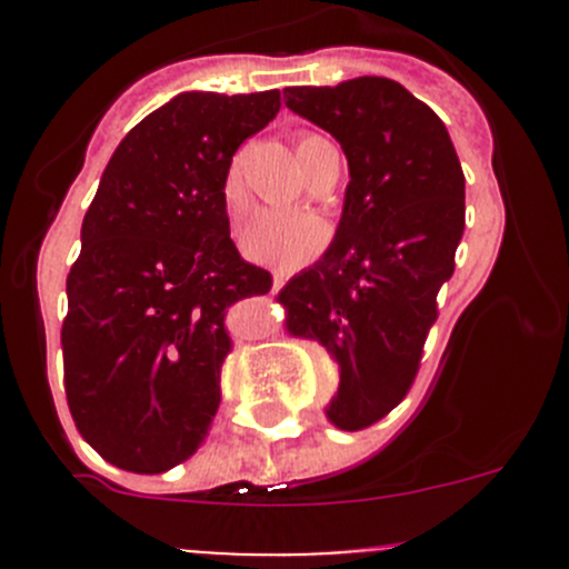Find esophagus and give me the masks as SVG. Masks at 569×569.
I'll list each match as a JSON object with an SVG mask.
<instances>
[{
    "instance_id": "34e87169",
    "label": "esophagus",
    "mask_w": 569,
    "mask_h": 569,
    "mask_svg": "<svg viewBox=\"0 0 569 569\" xmlns=\"http://www.w3.org/2000/svg\"><path fill=\"white\" fill-rule=\"evenodd\" d=\"M283 280H286L283 274H280V272H274V274H272V291H278L280 286H283Z\"/></svg>"
}]
</instances>
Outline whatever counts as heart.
<instances>
[{
  "mask_svg": "<svg viewBox=\"0 0 569 569\" xmlns=\"http://www.w3.org/2000/svg\"><path fill=\"white\" fill-rule=\"evenodd\" d=\"M330 146L317 134H300L297 140V159H300L302 173H311L313 162L325 148ZM222 209L228 220L237 222L248 209V189H244L242 159H233L222 176L220 187ZM327 242V226L311 211H258L250 217L248 226L239 231V250L244 258L256 263H267L274 269L302 267L311 261Z\"/></svg>",
  "mask_w": 569,
  "mask_h": 569,
  "instance_id": "b5f03b06",
  "label": "heart"
}]
</instances>
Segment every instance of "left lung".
<instances>
[{"mask_svg": "<svg viewBox=\"0 0 569 569\" xmlns=\"http://www.w3.org/2000/svg\"><path fill=\"white\" fill-rule=\"evenodd\" d=\"M286 107L330 131L349 162L330 248L280 289L286 330L341 371L327 421L358 432L405 399L455 274L465 176L443 120L386 77L289 88Z\"/></svg>", "mask_w": 569, "mask_h": 569, "instance_id": "left-lung-1", "label": "left lung"}]
</instances>
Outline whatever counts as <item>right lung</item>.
Masks as SVG:
<instances>
[{
  "label": "right lung",
  "instance_id": "add662e5",
  "mask_svg": "<svg viewBox=\"0 0 569 569\" xmlns=\"http://www.w3.org/2000/svg\"><path fill=\"white\" fill-rule=\"evenodd\" d=\"M278 109L280 90L178 93L104 168L68 272L62 358L79 435L118 468L162 473L209 432L228 308L272 289L233 244L222 176Z\"/></svg>",
  "mask_w": 569,
  "mask_h": 569
}]
</instances>
